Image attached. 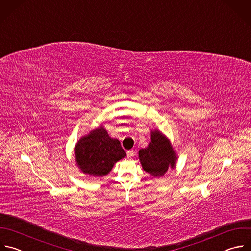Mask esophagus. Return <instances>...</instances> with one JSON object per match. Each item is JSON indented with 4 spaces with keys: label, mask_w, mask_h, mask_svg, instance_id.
<instances>
[{
    "label": "esophagus",
    "mask_w": 251,
    "mask_h": 251,
    "mask_svg": "<svg viewBox=\"0 0 251 251\" xmlns=\"http://www.w3.org/2000/svg\"><path fill=\"white\" fill-rule=\"evenodd\" d=\"M127 153V157H132L133 155H134V150L133 149H130V150H128V151L126 152Z\"/></svg>",
    "instance_id": "obj_1"
}]
</instances>
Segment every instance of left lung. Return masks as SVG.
Returning a JSON list of instances; mask_svg holds the SVG:
<instances>
[{
    "instance_id": "left-lung-1",
    "label": "left lung",
    "mask_w": 251,
    "mask_h": 251,
    "mask_svg": "<svg viewBox=\"0 0 251 251\" xmlns=\"http://www.w3.org/2000/svg\"><path fill=\"white\" fill-rule=\"evenodd\" d=\"M140 164L145 172L153 177H162L168 169H174L176 166L175 150L167 136L160 130L150 131V142L147 147L138 151Z\"/></svg>"
}]
</instances>
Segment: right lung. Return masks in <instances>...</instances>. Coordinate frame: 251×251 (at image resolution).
I'll return each instance as SVG.
<instances>
[{
    "label": "right lung",
    "mask_w": 251,
    "mask_h": 251,
    "mask_svg": "<svg viewBox=\"0 0 251 251\" xmlns=\"http://www.w3.org/2000/svg\"><path fill=\"white\" fill-rule=\"evenodd\" d=\"M75 161L79 169L93 177H103L114 165L126 156L117 138L109 135L101 126L82 136L74 147Z\"/></svg>",
    "instance_id": "obj_1"
}]
</instances>
